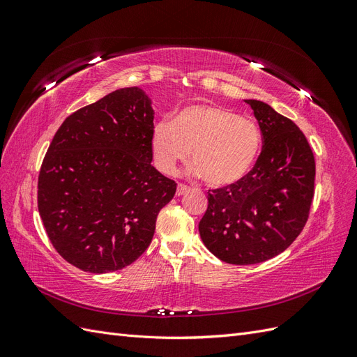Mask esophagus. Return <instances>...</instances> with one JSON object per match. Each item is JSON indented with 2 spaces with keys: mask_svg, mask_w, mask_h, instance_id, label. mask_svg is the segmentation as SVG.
Listing matches in <instances>:
<instances>
[{
  "mask_svg": "<svg viewBox=\"0 0 357 357\" xmlns=\"http://www.w3.org/2000/svg\"><path fill=\"white\" fill-rule=\"evenodd\" d=\"M189 190V188L186 186V185H181V183H178L177 185V192H176V195L177 197H181V195H185V193Z\"/></svg>",
  "mask_w": 357,
  "mask_h": 357,
  "instance_id": "34e87169",
  "label": "esophagus"
}]
</instances>
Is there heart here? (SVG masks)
Wrapping results in <instances>:
<instances>
[{"label":"heart","instance_id":"b5f03b06","mask_svg":"<svg viewBox=\"0 0 357 357\" xmlns=\"http://www.w3.org/2000/svg\"><path fill=\"white\" fill-rule=\"evenodd\" d=\"M156 167L172 174L189 156L192 172L213 188L241 181L259 156L262 134L252 119L220 105L198 104L181 109L172 122H158L150 138Z\"/></svg>","mask_w":357,"mask_h":357}]
</instances>
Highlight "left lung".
<instances>
[{
	"mask_svg": "<svg viewBox=\"0 0 357 357\" xmlns=\"http://www.w3.org/2000/svg\"><path fill=\"white\" fill-rule=\"evenodd\" d=\"M244 101L261 128L262 153L241 181L208 192L198 226L205 247L234 265L265 262L296 240L308 219L316 177L314 156L299 128L271 105Z\"/></svg>",
	"mask_w": 357,
	"mask_h": 357,
	"instance_id": "1",
	"label": "left lung"
}]
</instances>
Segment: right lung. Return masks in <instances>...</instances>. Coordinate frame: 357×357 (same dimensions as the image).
I'll list each match as a JSON object with an SVG mask.
<instances>
[{
    "label": "right lung",
    "mask_w": 357,
    "mask_h": 357,
    "mask_svg": "<svg viewBox=\"0 0 357 357\" xmlns=\"http://www.w3.org/2000/svg\"><path fill=\"white\" fill-rule=\"evenodd\" d=\"M155 112L139 88L117 89L68 116L38 176L50 243L82 271L113 273L152 243L177 183L152 165Z\"/></svg>",
    "instance_id": "right-lung-1"
}]
</instances>
